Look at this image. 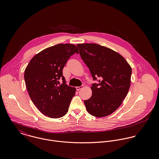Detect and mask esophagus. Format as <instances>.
I'll list each match as a JSON object with an SVG mask.
<instances>
[{
	"label": "esophagus",
	"instance_id": "obj_1",
	"mask_svg": "<svg viewBox=\"0 0 159 159\" xmlns=\"http://www.w3.org/2000/svg\"><path fill=\"white\" fill-rule=\"evenodd\" d=\"M83 88H84V86H79V87H76V90H77V91H80V89H83Z\"/></svg>",
	"mask_w": 159,
	"mask_h": 159
}]
</instances>
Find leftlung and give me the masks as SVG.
I'll return each instance as SVG.
<instances>
[{"mask_svg": "<svg viewBox=\"0 0 159 159\" xmlns=\"http://www.w3.org/2000/svg\"><path fill=\"white\" fill-rule=\"evenodd\" d=\"M81 57L88 67L93 80L100 77L98 84L91 89V98L84 100L86 108L92 116L105 117L122 104L129 90L132 68L117 52L96 43L76 45Z\"/></svg>", "mask_w": 159, "mask_h": 159, "instance_id": "8db88e82", "label": "left lung"}]
</instances>
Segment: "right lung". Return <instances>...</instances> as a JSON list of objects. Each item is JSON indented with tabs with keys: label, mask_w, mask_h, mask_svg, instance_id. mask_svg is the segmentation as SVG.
<instances>
[{
	"label": "right lung",
	"mask_w": 159,
	"mask_h": 159,
	"mask_svg": "<svg viewBox=\"0 0 159 159\" xmlns=\"http://www.w3.org/2000/svg\"><path fill=\"white\" fill-rule=\"evenodd\" d=\"M78 53L73 44L61 43L47 48L34 56L24 70L29 95L39 111L51 118L68 112L76 88L66 84L62 70L70 57ZM63 84L58 86L61 77Z\"/></svg>",
	"instance_id": "obj_1"
}]
</instances>
